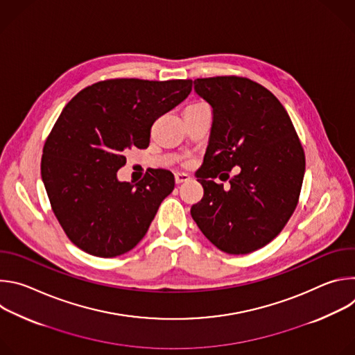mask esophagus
Here are the masks:
<instances>
[{
  "instance_id": "34e87169",
  "label": "esophagus",
  "mask_w": 355,
  "mask_h": 355,
  "mask_svg": "<svg viewBox=\"0 0 355 355\" xmlns=\"http://www.w3.org/2000/svg\"><path fill=\"white\" fill-rule=\"evenodd\" d=\"M175 182L177 184H182V182H187L188 180H191V177L188 175V174H185V173H175Z\"/></svg>"
}]
</instances>
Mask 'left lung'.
<instances>
[{"mask_svg": "<svg viewBox=\"0 0 355 355\" xmlns=\"http://www.w3.org/2000/svg\"><path fill=\"white\" fill-rule=\"evenodd\" d=\"M195 92L212 107L204 164V198L191 215L227 254H248L274 240L292 216L305 175V153L292 121L266 87L244 77L196 78ZM237 165L239 174L228 178ZM230 180L225 190L214 178Z\"/></svg>", "mask_w": 355, "mask_h": 355, "instance_id": "left-lung-1", "label": "left lung"}]
</instances>
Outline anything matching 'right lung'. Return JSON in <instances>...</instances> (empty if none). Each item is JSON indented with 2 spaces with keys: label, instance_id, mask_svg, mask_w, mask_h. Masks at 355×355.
Here are the masks:
<instances>
[{
  "label": "right lung",
  "instance_id": "right-lung-1",
  "mask_svg": "<svg viewBox=\"0 0 355 355\" xmlns=\"http://www.w3.org/2000/svg\"><path fill=\"white\" fill-rule=\"evenodd\" d=\"M192 80L114 78L80 91L47 136L40 163L50 205L67 237L95 257L132 250L174 189L168 170L118 181L125 153L146 148L156 119L189 95Z\"/></svg>",
  "mask_w": 355,
  "mask_h": 355
}]
</instances>
